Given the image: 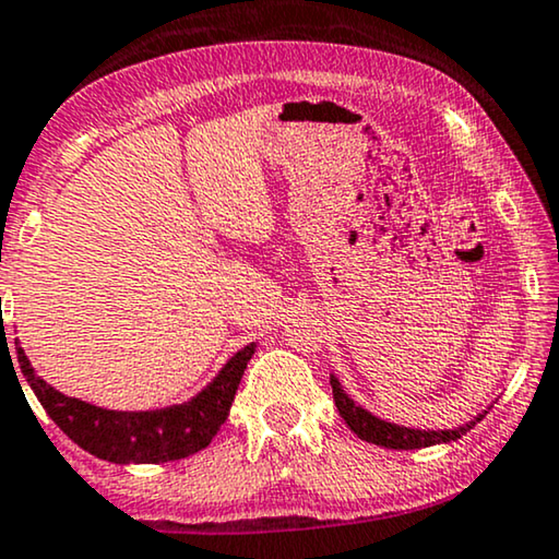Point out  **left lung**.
Here are the masks:
<instances>
[{
	"instance_id": "8db88e82",
	"label": "left lung",
	"mask_w": 559,
	"mask_h": 559,
	"mask_svg": "<svg viewBox=\"0 0 559 559\" xmlns=\"http://www.w3.org/2000/svg\"><path fill=\"white\" fill-rule=\"evenodd\" d=\"M331 386H333L335 407H338L343 423H346L361 440L373 442V445H381V448H389V450H419L430 445H442V442L461 440L463 435L473 430V425H476L478 419H484L486 415L484 409L478 417H473L471 423L453 427V430H419V427H404V425L386 423V419L371 415L369 409H364L361 404L350 400L346 389L341 386V381L335 379L333 373H331Z\"/></svg>"
}]
</instances>
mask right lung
I'll use <instances>...</instances> for the list:
<instances>
[{
	"label": "right lung",
	"instance_id": "1",
	"mask_svg": "<svg viewBox=\"0 0 559 559\" xmlns=\"http://www.w3.org/2000/svg\"><path fill=\"white\" fill-rule=\"evenodd\" d=\"M14 348H17L22 377L27 379L29 389L40 400L52 423L86 453L102 457V461L127 465L180 461V457L193 455L209 445L221 425L226 423L236 389H239L249 358L254 356L257 343L236 350L224 364V369L193 400L144 412L104 409L58 392L43 377H37L17 338H14ZM10 346H7L4 333V354Z\"/></svg>",
	"mask_w": 559,
	"mask_h": 559
}]
</instances>
